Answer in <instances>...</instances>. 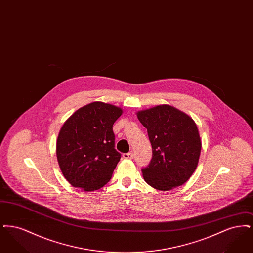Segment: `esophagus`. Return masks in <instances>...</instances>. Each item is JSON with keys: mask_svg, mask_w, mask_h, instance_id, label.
Listing matches in <instances>:
<instances>
[{"mask_svg": "<svg viewBox=\"0 0 253 253\" xmlns=\"http://www.w3.org/2000/svg\"><path fill=\"white\" fill-rule=\"evenodd\" d=\"M123 157L126 158V159H132V157H133V152H129V153L123 154Z\"/></svg>", "mask_w": 253, "mask_h": 253, "instance_id": "esophagus-1", "label": "esophagus"}]
</instances>
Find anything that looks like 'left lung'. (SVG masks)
<instances>
[{"label":"left lung","instance_id":"1","mask_svg":"<svg viewBox=\"0 0 253 253\" xmlns=\"http://www.w3.org/2000/svg\"><path fill=\"white\" fill-rule=\"evenodd\" d=\"M153 148L144 180L159 191L179 187L192 176L201 153L197 126L187 114L169 105L137 112Z\"/></svg>","mask_w":253,"mask_h":253}]
</instances>
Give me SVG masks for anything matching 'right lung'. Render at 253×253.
Instances as JSON below:
<instances>
[{
    "instance_id": "1",
    "label": "right lung",
    "mask_w": 253,
    "mask_h": 253,
    "mask_svg": "<svg viewBox=\"0 0 253 253\" xmlns=\"http://www.w3.org/2000/svg\"><path fill=\"white\" fill-rule=\"evenodd\" d=\"M122 109L96 101L77 110L65 121L57 140L61 172L73 187L86 192L107 184L121 159L113 125Z\"/></svg>"
}]
</instances>
